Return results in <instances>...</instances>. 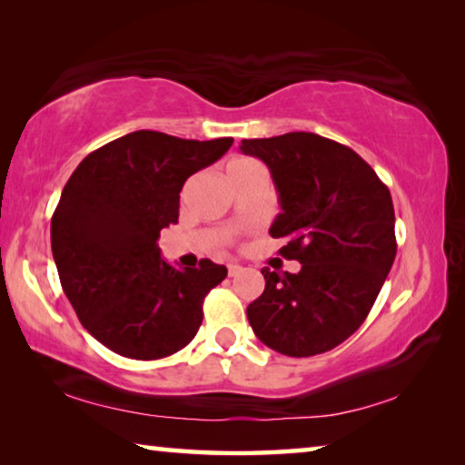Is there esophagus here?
<instances>
[{"label":"esophagus","mask_w":465,"mask_h":465,"mask_svg":"<svg viewBox=\"0 0 465 465\" xmlns=\"http://www.w3.org/2000/svg\"><path fill=\"white\" fill-rule=\"evenodd\" d=\"M240 272H242L240 264H227V274H230V277H235V274H240Z\"/></svg>","instance_id":"34e87169"}]
</instances>
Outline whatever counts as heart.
I'll use <instances>...</instances> for the list:
<instances>
[{"mask_svg": "<svg viewBox=\"0 0 465 465\" xmlns=\"http://www.w3.org/2000/svg\"><path fill=\"white\" fill-rule=\"evenodd\" d=\"M254 168H261V163H258L256 160H252V157H233V160L227 162L225 174L235 176V174H243V172L254 170Z\"/></svg>", "mask_w": 465, "mask_h": 465, "instance_id": "heart-1", "label": "heart"}]
</instances>
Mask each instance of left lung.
Returning a JSON list of instances; mask_svg holds the SVG:
<instances>
[{"mask_svg":"<svg viewBox=\"0 0 465 465\" xmlns=\"http://www.w3.org/2000/svg\"><path fill=\"white\" fill-rule=\"evenodd\" d=\"M242 153L271 170L281 213L272 238L299 272L264 266L262 295L248 322L287 357L332 351L363 324L396 258L393 204L373 168L351 147L316 133L242 139Z\"/></svg>","mask_w":465,"mask_h":465,"instance_id":"8db88e82","label":"left lung"}]
</instances>
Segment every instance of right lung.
Returning <instances> with one entry per match:
<instances>
[{"label":"right lung","mask_w":465,"mask_h":465,"mask_svg":"<svg viewBox=\"0 0 465 465\" xmlns=\"http://www.w3.org/2000/svg\"><path fill=\"white\" fill-rule=\"evenodd\" d=\"M232 143L135 131L85 155L63 188L51 219L61 287L84 328L116 355L162 359L199 332L203 299L227 269L209 258L176 269L162 261L157 238L178 222L186 178Z\"/></svg>","instance_id":"obj_1"}]
</instances>
